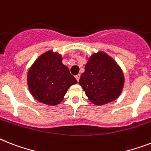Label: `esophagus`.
<instances>
[{"mask_svg":"<svg viewBox=\"0 0 151 151\" xmlns=\"http://www.w3.org/2000/svg\"><path fill=\"white\" fill-rule=\"evenodd\" d=\"M80 77H81V75H80V74H78V75L75 76V78H76V79H77V81H79Z\"/></svg>","mask_w":151,"mask_h":151,"instance_id":"34e87169","label":"esophagus"}]
</instances>
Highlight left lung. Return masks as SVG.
<instances>
[{"label":"left lung","mask_w":151,"mask_h":151,"mask_svg":"<svg viewBox=\"0 0 151 151\" xmlns=\"http://www.w3.org/2000/svg\"><path fill=\"white\" fill-rule=\"evenodd\" d=\"M124 73L111 56L103 51L88 58L84 72L79 80L89 101L103 105L118 99L124 88Z\"/></svg>","instance_id":"8db88e82"}]
</instances>
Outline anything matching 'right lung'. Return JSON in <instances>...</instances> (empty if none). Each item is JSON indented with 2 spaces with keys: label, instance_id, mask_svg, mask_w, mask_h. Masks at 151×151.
Returning <instances> with one entry per match:
<instances>
[{
  "label": "right lung",
  "instance_id": "add662e5",
  "mask_svg": "<svg viewBox=\"0 0 151 151\" xmlns=\"http://www.w3.org/2000/svg\"><path fill=\"white\" fill-rule=\"evenodd\" d=\"M60 53L48 50L38 57L29 69L27 84L35 100L48 105H56L63 100L69 88L78 83Z\"/></svg>",
  "mask_w": 151,
  "mask_h": 151
}]
</instances>
